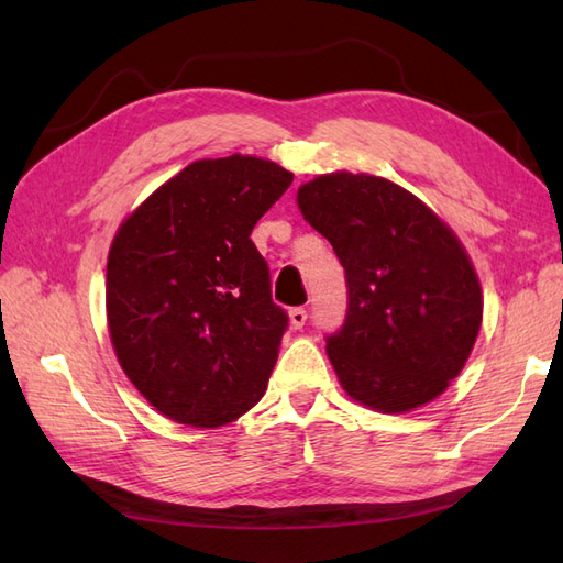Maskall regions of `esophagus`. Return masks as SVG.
Instances as JSON below:
<instances>
[{
  "label": "esophagus",
  "mask_w": 563,
  "mask_h": 563,
  "mask_svg": "<svg viewBox=\"0 0 563 563\" xmlns=\"http://www.w3.org/2000/svg\"><path fill=\"white\" fill-rule=\"evenodd\" d=\"M288 319H291V327L294 329H302L305 321H308V310H305V308H294L291 312H288Z\"/></svg>",
  "instance_id": "1"
}]
</instances>
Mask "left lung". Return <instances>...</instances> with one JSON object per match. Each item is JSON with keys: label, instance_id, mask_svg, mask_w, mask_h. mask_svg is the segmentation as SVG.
Masks as SVG:
<instances>
[{"label": "left lung", "instance_id": "obj_1", "mask_svg": "<svg viewBox=\"0 0 563 563\" xmlns=\"http://www.w3.org/2000/svg\"><path fill=\"white\" fill-rule=\"evenodd\" d=\"M298 209L345 267V323L327 335L340 385L383 413L437 399L463 371L484 312L453 230L416 195L368 174L305 183Z\"/></svg>", "mask_w": 563, "mask_h": 563}]
</instances>
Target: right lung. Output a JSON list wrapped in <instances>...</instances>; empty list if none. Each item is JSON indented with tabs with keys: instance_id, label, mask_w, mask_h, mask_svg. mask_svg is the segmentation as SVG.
Instances as JSON below:
<instances>
[{
	"instance_id": "add662e5",
	"label": "right lung",
	"mask_w": 563,
	"mask_h": 563,
	"mask_svg": "<svg viewBox=\"0 0 563 563\" xmlns=\"http://www.w3.org/2000/svg\"><path fill=\"white\" fill-rule=\"evenodd\" d=\"M291 183L261 157L199 159L119 225L108 329L119 366L162 416L220 428L263 399L288 317L251 230Z\"/></svg>"
}]
</instances>
